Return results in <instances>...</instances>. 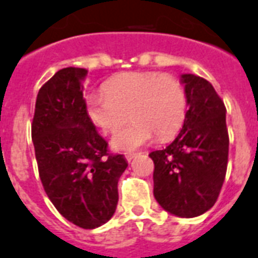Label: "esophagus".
<instances>
[{
    "label": "esophagus",
    "instance_id": "34e87169",
    "mask_svg": "<svg viewBox=\"0 0 258 258\" xmlns=\"http://www.w3.org/2000/svg\"><path fill=\"white\" fill-rule=\"evenodd\" d=\"M139 154H134V152H128V154H125V159H127V162H131L134 158H136Z\"/></svg>",
    "mask_w": 258,
    "mask_h": 258
}]
</instances>
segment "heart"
<instances>
[{
  "label": "heart",
  "mask_w": 258,
  "mask_h": 258,
  "mask_svg": "<svg viewBox=\"0 0 258 258\" xmlns=\"http://www.w3.org/2000/svg\"><path fill=\"white\" fill-rule=\"evenodd\" d=\"M104 94L86 98L87 116L103 134L118 131L111 140L116 151H133L150 143L155 135L167 139L183 125L187 96L183 85L171 75L127 73L107 81Z\"/></svg>",
  "instance_id": "obj_1"
}]
</instances>
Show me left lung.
<instances>
[{
  "instance_id": "1",
  "label": "left lung",
  "mask_w": 258,
  "mask_h": 258,
  "mask_svg": "<svg viewBox=\"0 0 258 258\" xmlns=\"http://www.w3.org/2000/svg\"><path fill=\"white\" fill-rule=\"evenodd\" d=\"M188 110L183 128L172 143L151 152L154 196L167 212L196 217L219 198L228 164L225 106L213 86L202 77L183 74Z\"/></svg>"
}]
</instances>
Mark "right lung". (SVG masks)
I'll use <instances>...</instances> for the list:
<instances>
[{
  "label": "right lung",
  "instance_id": "right-lung-1",
  "mask_svg": "<svg viewBox=\"0 0 258 258\" xmlns=\"http://www.w3.org/2000/svg\"><path fill=\"white\" fill-rule=\"evenodd\" d=\"M86 75V69L66 68L42 86L31 139L50 202L70 223L94 229L114 216L119 177L128 163L123 155L108 154L107 142L87 116Z\"/></svg>",
  "mask_w": 258,
  "mask_h": 258
}]
</instances>
